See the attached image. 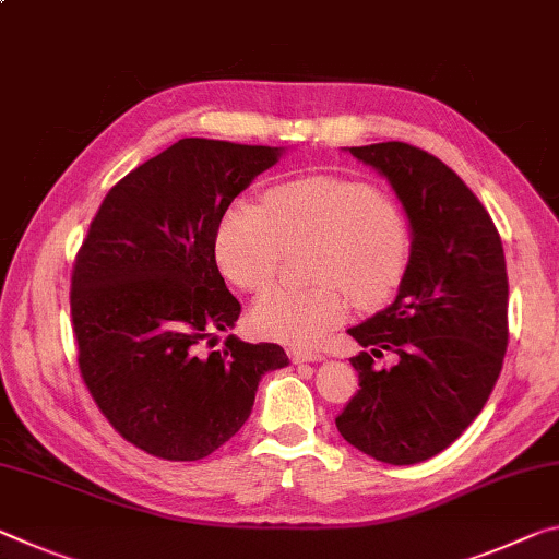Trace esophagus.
Instances as JSON below:
<instances>
[{
  "mask_svg": "<svg viewBox=\"0 0 559 559\" xmlns=\"http://www.w3.org/2000/svg\"><path fill=\"white\" fill-rule=\"evenodd\" d=\"M288 356L294 362H318V360H323L321 353L311 350V348H290Z\"/></svg>",
  "mask_w": 559,
  "mask_h": 559,
  "instance_id": "obj_1",
  "label": "esophagus"
}]
</instances>
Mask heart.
<instances>
[{
	"label": "heart",
	"mask_w": 559,
	"mask_h": 559,
	"mask_svg": "<svg viewBox=\"0 0 559 559\" xmlns=\"http://www.w3.org/2000/svg\"><path fill=\"white\" fill-rule=\"evenodd\" d=\"M321 243L316 288H273L255 300L251 321L265 338L321 343L348 316L350 298L376 306L393 294L411 261L405 221L373 186L308 176L278 183L269 203L236 199L221 218L216 253L226 276L246 290L271 286L286 246Z\"/></svg>",
	"instance_id": "b5f03b06"
}]
</instances>
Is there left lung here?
Wrapping results in <instances>:
<instances>
[{
  "label": "left lung",
  "instance_id": "left-lung-1",
  "mask_svg": "<svg viewBox=\"0 0 559 559\" xmlns=\"http://www.w3.org/2000/svg\"><path fill=\"white\" fill-rule=\"evenodd\" d=\"M383 176L411 224L395 300L348 328L360 391L341 436L388 465H415L463 436L490 397L508 348V271L498 228L465 181L403 141L345 148ZM391 349V369L373 357Z\"/></svg>",
  "mask_w": 559,
  "mask_h": 559
}]
</instances>
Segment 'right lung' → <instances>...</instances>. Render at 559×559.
Instances as JSON below:
<instances>
[{"label":"right lung","mask_w":559,"mask_h":559,"mask_svg":"<svg viewBox=\"0 0 559 559\" xmlns=\"http://www.w3.org/2000/svg\"><path fill=\"white\" fill-rule=\"evenodd\" d=\"M281 146L181 139L106 193L79 248L72 321L88 393L123 438L164 460H201L243 428L276 343L228 335L241 304L216 265L226 209Z\"/></svg>","instance_id":"obj_1"}]
</instances>
